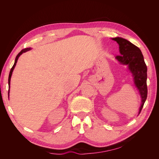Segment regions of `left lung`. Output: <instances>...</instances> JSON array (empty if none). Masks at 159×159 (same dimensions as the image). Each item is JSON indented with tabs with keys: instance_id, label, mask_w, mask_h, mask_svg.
<instances>
[{
	"instance_id": "8db88e82",
	"label": "left lung",
	"mask_w": 159,
	"mask_h": 159,
	"mask_svg": "<svg viewBox=\"0 0 159 159\" xmlns=\"http://www.w3.org/2000/svg\"><path fill=\"white\" fill-rule=\"evenodd\" d=\"M111 39L119 44L120 56H116L115 58L120 64L128 66V70L132 74L134 85L141 95L139 114L147 97V68L142 52L138 47L123 38L116 37Z\"/></svg>"
}]
</instances>
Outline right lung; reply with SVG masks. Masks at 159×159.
<instances>
[{"instance_id":"right-lung-1","label":"right lung","mask_w":159,"mask_h":159,"mask_svg":"<svg viewBox=\"0 0 159 159\" xmlns=\"http://www.w3.org/2000/svg\"><path fill=\"white\" fill-rule=\"evenodd\" d=\"M31 50V48H25V49H23L20 52L18 53V55L16 56V59H15V61H14V64L12 66V68H11V71H10V74H9V76H8V88H9V89H8V96H9V93H10V84H11V76H12V72H13V70L14 69V68H15V66L16 65V63H17V61H18V57L20 56V55H22L23 53H25L26 52H28Z\"/></svg>"}]
</instances>
